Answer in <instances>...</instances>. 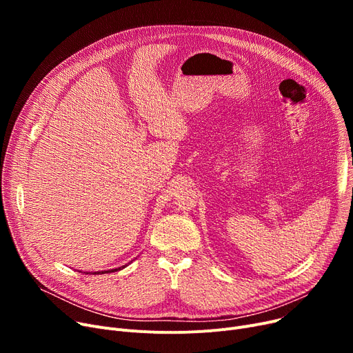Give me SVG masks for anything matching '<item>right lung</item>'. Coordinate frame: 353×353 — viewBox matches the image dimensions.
Returning a JSON list of instances; mask_svg holds the SVG:
<instances>
[{"label":"right lung","mask_w":353,"mask_h":353,"mask_svg":"<svg viewBox=\"0 0 353 353\" xmlns=\"http://www.w3.org/2000/svg\"><path fill=\"white\" fill-rule=\"evenodd\" d=\"M125 266H128V265H124V266H120V268H116V269H110V270H101V272H92V274H104V273H111V272H119V270H121V269H124ZM85 274H88L90 272H84Z\"/></svg>","instance_id":"obj_1"}]
</instances>
